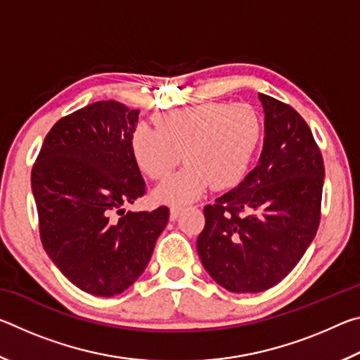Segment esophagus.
Here are the masks:
<instances>
[{
	"label": "esophagus",
	"instance_id": "34e87169",
	"mask_svg": "<svg viewBox=\"0 0 360 360\" xmlns=\"http://www.w3.org/2000/svg\"><path fill=\"white\" fill-rule=\"evenodd\" d=\"M181 211H182L181 206H172V208H169V217H172V221H176V219L179 217Z\"/></svg>",
	"mask_w": 360,
	"mask_h": 360
}]
</instances>
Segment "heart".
<instances>
[{
	"instance_id": "heart-1",
	"label": "heart",
	"mask_w": 360,
	"mask_h": 360,
	"mask_svg": "<svg viewBox=\"0 0 360 360\" xmlns=\"http://www.w3.org/2000/svg\"><path fill=\"white\" fill-rule=\"evenodd\" d=\"M262 138V120L248 103H203L155 117V130L136 125L133 160L150 179H163L184 158L187 165L155 191L168 205L198 198L212 184L229 188L245 178Z\"/></svg>"
}]
</instances>
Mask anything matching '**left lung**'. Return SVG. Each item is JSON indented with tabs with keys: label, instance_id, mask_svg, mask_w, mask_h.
I'll use <instances>...</instances> for the list:
<instances>
[{
	"label": "left lung",
	"instance_id": "left-lung-1",
	"mask_svg": "<svg viewBox=\"0 0 360 360\" xmlns=\"http://www.w3.org/2000/svg\"><path fill=\"white\" fill-rule=\"evenodd\" d=\"M265 112L264 149L240 186L205 206L197 251L224 289L257 294L289 275L321 222L324 160L294 108L259 94Z\"/></svg>",
	"mask_w": 360,
	"mask_h": 360
}]
</instances>
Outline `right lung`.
<instances>
[{
	"label": "right lung",
	"mask_w": 360,
	"mask_h": 360,
	"mask_svg": "<svg viewBox=\"0 0 360 360\" xmlns=\"http://www.w3.org/2000/svg\"><path fill=\"white\" fill-rule=\"evenodd\" d=\"M138 114L108 100L65 115L32 169L42 246L76 288L96 297L122 294L143 275L169 217L167 206L122 208L146 193L130 150Z\"/></svg>",
	"instance_id": "right-lung-1"
}]
</instances>
